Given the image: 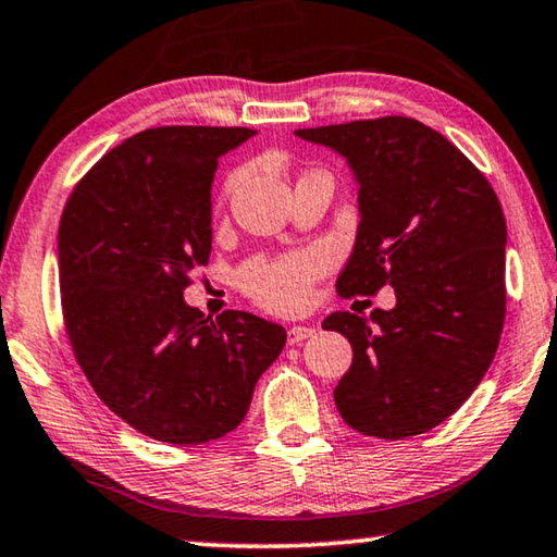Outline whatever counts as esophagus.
Returning <instances> with one entry per match:
<instances>
[{
    "instance_id": "34e87169",
    "label": "esophagus",
    "mask_w": 557,
    "mask_h": 557,
    "mask_svg": "<svg viewBox=\"0 0 557 557\" xmlns=\"http://www.w3.org/2000/svg\"><path fill=\"white\" fill-rule=\"evenodd\" d=\"M314 335V327H310V325H293L287 330V343L289 345H297V343H302V339H307V337H312Z\"/></svg>"
}]
</instances>
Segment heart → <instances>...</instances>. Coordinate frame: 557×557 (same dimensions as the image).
Segmentation results:
<instances>
[{
    "label": "heart",
    "instance_id": "1",
    "mask_svg": "<svg viewBox=\"0 0 557 557\" xmlns=\"http://www.w3.org/2000/svg\"><path fill=\"white\" fill-rule=\"evenodd\" d=\"M325 262L327 257L322 252H307L282 257L270 264H255L247 270V289L270 310H297L307 302L310 282L320 275Z\"/></svg>",
    "mask_w": 557,
    "mask_h": 557
}]
</instances>
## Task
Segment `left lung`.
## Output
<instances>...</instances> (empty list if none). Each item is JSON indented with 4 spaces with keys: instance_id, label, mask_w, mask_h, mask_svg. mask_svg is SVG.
<instances>
[{
    "instance_id": "left-lung-1",
    "label": "left lung",
    "mask_w": 557,
    "mask_h": 557,
    "mask_svg": "<svg viewBox=\"0 0 557 557\" xmlns=\"http://www.w3.org/2000/svg\"><path fill=\"white\" fill-rule=\"evenodd\" d=\"M345 157L360 225L343 295L395 289L393 310L332 312L322 322L352 345L335 387L343 420L362 435L403 440L450 418L485 377L505 320V227L491 182L458 147L410 117L295 129Z\"/></svg>"
}]
</instances>
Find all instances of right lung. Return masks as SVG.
I'll use <instances>...</instances> for the list:
<instances>
[{"label": "right lung", "mask_w": 557, "mask_h": 557, "mask_svg": "<svg viewBox=\"0 0 557 557\" xmlns=\"http://www.w3.org/2000/svg\"><path fill=\"white\" fill-rule=\"evenodd\" d=\"M247 127H154L89 170L62 212L57 255L66 335L107 408L170 445L227 435L287 332L243 310L185 302L212 250L218 160Z\"/></svg>", "instance_id": "obj_1"}]
</instances>
